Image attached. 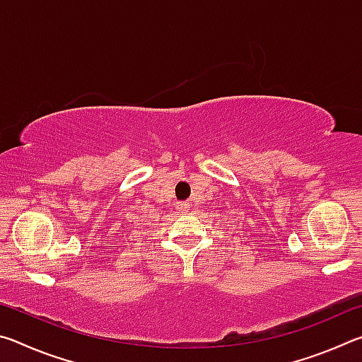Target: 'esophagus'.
I'll return each instance as SVG.
<instances>
[{"instance_id": "obj_1", "label": "esophagus", "mask_w": 362, "mask_h": 362, "mask_svg": "<svg viewBox=\"0 0 362 362\" xmlns=\"http://www.w3.org/2000/svg\"><path fill=\"white\" fill-rule=\"evenodd\" d=\"M179 209H180V211H187V209H188V204H187V203H180V204H179Z\"/></svg>"}]
</instances>
